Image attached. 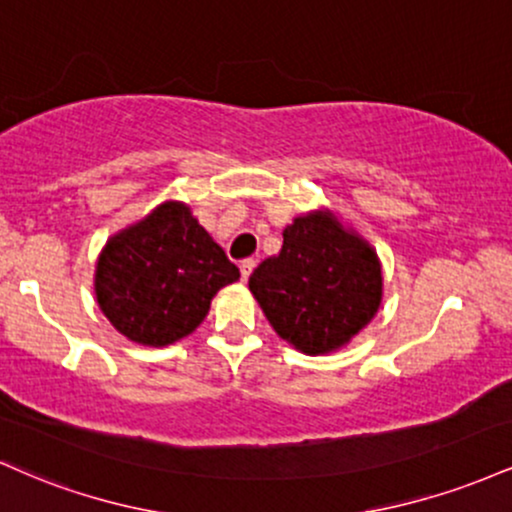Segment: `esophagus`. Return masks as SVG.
I'll use <instances>...</instances> for the list:
<instances>
[{"mask_svg":"<svg viewBox=\"0 0 512 512\" xmlns=\"http://www.w3.org/2000/svg\"><path fill=\"white\" fill-rule=\"evenodd\" d=\"M255 267H257L255 260H243V262H240V279L248 281L250 274H252V269H255Z\"/></svg>","mask_w":512,"mask_h":512,"instance_id":"obj_1","label":"esophagus"}]
</instances>
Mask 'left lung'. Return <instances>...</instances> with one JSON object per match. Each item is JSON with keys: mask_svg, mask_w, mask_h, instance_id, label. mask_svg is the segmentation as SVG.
I'll use <instances>...</instances> for the list:
<instances>
[{"mask_svg": "<svg viewBox=\"0 0 512 512\" xmlns=\"http://www.w3.org/2000/svg\"><path fill=\"white\" fill-rule=\"evenodd\" d=\"M250 291L279 337L305 354H327L368 325L383 276L375 252L330 214L286 226L284 245L250 274Z\"/></svg>", "mask_w": 512, "mask_h": 512, "instance_id": "left-lung-1", "label": "left lung"}]
</instances>
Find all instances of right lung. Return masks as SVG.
Returning <instances> with one entry per match:
<instances>
[{
    "label": "right lung",
    "instance_id": "obj_1",
    "mask_svg": "<svg viewBox=\"0 0 512 512\" xmlns=\"http://www.w3.org/2000/svg\"><path fill=\"white\" fill-rule=\"evenodd\" d=\"M238 276L190 209L168 202L108 240L96 269V296L117 332L166 346L195 330L211 298Z\"/></svg>",
    "mask_w": 512,
    "mask_h": 512
}]
</instances>
